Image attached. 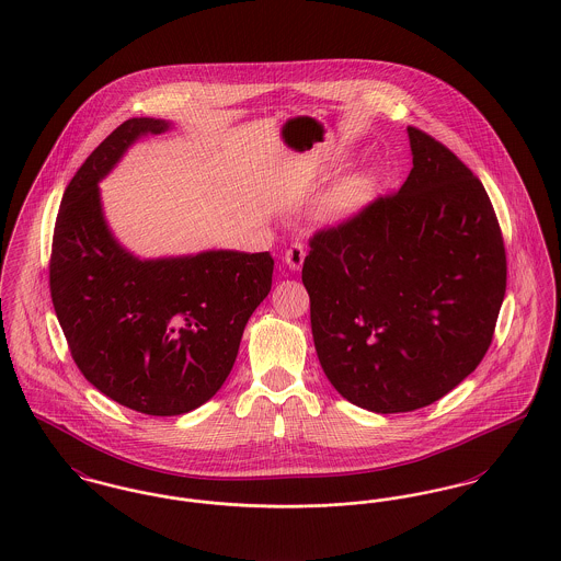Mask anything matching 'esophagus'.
<instances>
[{
	"mask_svg": "<svg viewBox=\"0 0 561 561\" xmlns=\"http://www.w3.org/2000/svg\"><path fill=\"white\" fill-rule=\"evenodd\" d=\"M305 256H307L305 245H302L300 241H295V243L286 250V264H288L290 268L298 271V268L302 266V263H305Z\"/></svg>",
	"mask_w": 561,
	"mask_h": 561,
	"instance_id": "esophagus-1",
	"label": "esophagus"
}]
</instances>
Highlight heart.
<instances>
[{"label": "heart", "instance_id": "heart-1", "mask_svg": "<svg viewBox=\"0 0 561 561\" xmlns=\"http://www.w3.org/2000/svg\"><path fill=\"white\" fill-rule=\"evenodd\" d=\"M364 197H366V182L363 178L345 180L327 195L324 203H322V211L329 218H339V216L352 214L356 207H360Z\"/></svg>", "mask_w": 561, "mask_h": 561}]
</instances>
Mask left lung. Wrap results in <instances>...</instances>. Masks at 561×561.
I'll return each instance as SVG.
<instances>
[{"instance_id":"left-lung-1","label":"left lung","mask_w":561,"mask_h":561,"mask_svg":"<svg viewBox=\"0 0 561 561\" xmlns=\"http://www.w3.org/2000/svg\"><path fill=\"white\" fill-rule=\"evenodd\" d=\"M400 191L313 232L302 263L311 332L334 390L373 413L451 392L488 354L506 293V252L479 178L409 127Z\"/></svg>"}]
</instances>
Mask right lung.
I'll use <instances>...</instances> for the list:
<instances>
[{
  "label": "right lung",
  "instance_id": "right-lung-1",
  "mask_svg": "<svg viewBox=\"0 0 561 561\" xmlns=\"http://www.w3.org/2000/svg\"><path fill=\"white\" fill-rule=\"evenodd\" d=\"M167 129L131 118L101 141L67 184L50 252V297L73 363L101 394L157 417L188 413L222 388L273 277L268 252L139 261L112 237L98 182L135 139Z\"/></svg>",
  "mask_w": 561,
  "mask_h": 561
}]
</instances>
